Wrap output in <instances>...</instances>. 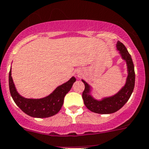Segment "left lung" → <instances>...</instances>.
Instances as JSON below:
<instances>
[{
	"label": "left lung",
	"mask_w": 149,
	"mask_h": 149,
	"mask_svg": "<svg viewBox=\"0 0 149 149\" xmlns=\"http://www.w3.org/2000/svg\"><path fill=\"white\" fill-rule=\"evenodd\" d=\"M116 47L117 50L119 51L122 58L126 62L128 74L125 86H123L118 93L112 96L105 97L101 100L95 99L91 94V86L84 80L81 79L85 86L82 93L84 103L86 108L93 113L98 114H111L115 113L127 102L133 92L135 83V73L132 59L123 43L118 41Z\"/></svg>",
	"instance_id": "left-lung-1"
}]
</instances>
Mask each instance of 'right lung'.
Returning a JSON list of instances; mask_svg holds the SVG:
<instances>
[{"mask_svg": "<svg viewBox=\"0 0 149 149\" xmlns=\"http://www.w3.org/2000/svg\"><path fill=\"white\" fill-rule=\"evenodd\" d=\"M75 81L76 79L72 77L69 81L58 86L51 94L44 98H26L17 91L11 76V69L9 72V88L12 98L22 111L33 118H49L57 114L63 106L65 96Z\"/></svg>", "mask_w": 149, "mask_h": 149, "instance_id": "add662e5", "label": "right lung"}]
</instances>
